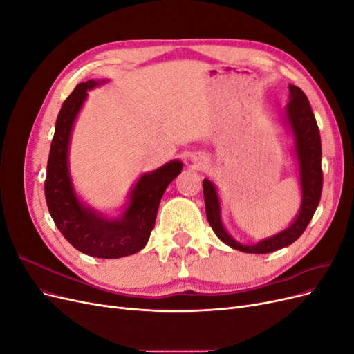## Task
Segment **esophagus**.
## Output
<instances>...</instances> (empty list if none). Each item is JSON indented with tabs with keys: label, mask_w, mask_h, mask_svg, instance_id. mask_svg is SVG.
<instances>
[{
	"label": "esophagus",
	"mask_w": 354,
	"mask_h": 354,
	"mask_svg": "<svg viewBox=\"0 0 354 354\" xmlns=\"http://www.w3.org/2000/svg\"><path fill=\"white\" fill-rule=\"evenodd\" d=\"M205 158H203V156H196L195 159H194V162H195V165L199 168V167H202L203 164H205Z\"/></svg>",
	"instance_id": "34e87169"
}]
</instances>
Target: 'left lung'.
<instances>
[{
  "label": "left lung",
  "mask_w": 354,
  "mask_h": 354,
  "mask_svg": "<svg viewBox=\"0 0 354 354\" xmlns=\"http://www.w3.org/2000/svg\"><path fill=\"white\" fill-rule=\"evenodd\" d=\"M285 125L294 136L295 156L299 169V186H301V207L297 218L282 232L273 234L252 245L234 241L221 221V207L217 189L212 181L203 180V199L209 226L217 238L230 248L248 254H267L294 243L301 236L312 220L322 195V146H320L319 127L307 95L301 88L289 84V102L285 108Z\"/></svg>",
  "instance_id": "8db88e82"
}]
</instances>
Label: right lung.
I'll return each mask as SVG.
<instances>
[{"instance_id": "add662e5", "label": "right lung", "mask_w": 354, "mask_h": 354, "mask_svg": "<svg viewBox=\"0 0 354 354\" xmlns=\"http://www.w3.org/2000/svg\"><path fill=\"white\" fill-rule=\"evenodd\" d=\"M99 84L102 81L94 80L78 84L62 104L48 155L46 201L53 221L73 248L97 259H121L145 248L155 226L160 198L181 173L183 164L169 160L143 174L131 190L128 207L118 218H108L85 207L75 194L69 176V142L87 91Z\"/></svg>"}]
</instances>
